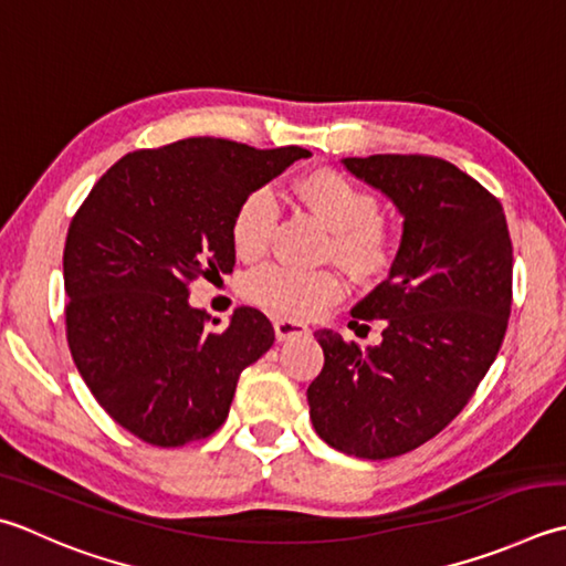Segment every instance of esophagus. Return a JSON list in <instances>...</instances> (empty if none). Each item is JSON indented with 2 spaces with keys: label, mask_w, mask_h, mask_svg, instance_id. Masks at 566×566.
<instances>
[{
  "label": "esophagus",
  "mask_w": 566,
  "mask_h": 566,
  "mask_svg": "<svg viewBox=\"0 0 566 566\" xmlns=\"http://www.w3.org/2000/svg\"><path fill=\"white\" fill-rule=\"evenodd\" d=\"M274 334H276V340H290L294 336H306L308 326L302 324V321L280 316V318H274Z\"/></svg>",
  "instance_id": "1"
}]
</instances>
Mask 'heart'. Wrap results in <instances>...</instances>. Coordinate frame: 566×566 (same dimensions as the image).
<instances>
[{"label":"heart","mask_w":566,"mask_h":566,"mask_svg":"<svg viewBox=\"0 0 566 566\" xmlns=\"http://www.w3.org/2000/svg\"><path fill=\"white\" fill-rule=\"evenodd\" d=\"M296 201L331 228L324 252L353 280L368 282L390 270L400 248L390 220L380 216L378 196L336 169H314L292 184ZM276 226V203L268 188L240 198L230 218V240L238 258L258 260L268 250ZM242 292L262 308L286 318H312L334 304L343 284L331 270H298L282 262L262 264L248 274Z\"/></svg>","instance_id":"heart-1"}]
</instances>
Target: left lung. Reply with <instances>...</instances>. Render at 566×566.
I'll list each match as a JSON object with an SVG mask.
<instances>
[{
    "label": "left lung",
    "instance_id": "left-lung-1",
    "mask_svg": "<svg viewBox=\"0 0 566 566\" xmlns=\"http://www.w3.org/2000/svg\"><path fill=\"white\" fill-rule=\"evenodd\" d=\"M343 164L392 198L405 232L390 276L350 312L353 328L380 321L378 346L316 331L324 368L308 415L328 447L382 461L434 439L489 373L513 306V242L501 201L444 159Z\"/></svg>",
    "mask_w": 566,
    "mask_h": 566
}]
</instances>
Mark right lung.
<instances>
[{
    "instance_id": "obj_1",
    "label": "right lung",
    "mask_w": 566,
    "mask_h": 566,
    "mask_svg": "<svg viewBox=\"0 0 566 566\" xmlns=\"http://www.w3.org/2000/svg\"><path fill=\"white\" fill-rule=\"evenodd\" d=\"M306 157L216 137L137 149L75 210L63 250L65 338L87 390L129 434L171 449L226 422L240 373L270 350L274 328L240 306L228 328L210 331L188 286L232 272L240 198Z\"/></svg>"
}]
</instances>
